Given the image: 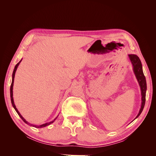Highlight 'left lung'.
<instances>
[{"mask_svg": "<svg viewBox=\"0 0 156 156\" xmlns=\"http://www.w3.org/2000/svg\"><path fill=\"white\" fill-rule=\"evenodd\" d=\"M129 57L131 60V62L133 64L134 73L136 75V77L138 80L139 85L140 87L141 90V95H142V105H141V108L139 112L138 115L136 118H137L140 113L142 112L146 101V78L143 73V66L141 64L140 60L139 58V56L136 55H129Z\"/></svg>", "mask_w": 156, "mask_h": 156, "instance_id": "1", "label": "left lung"}]
</instances>
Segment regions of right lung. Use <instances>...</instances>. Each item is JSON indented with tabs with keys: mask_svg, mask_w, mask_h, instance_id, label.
<instances>
[{
	"mask_svg": "<svg viewBox=\"0 0 156 156\" xmlns=\"http://www.w3.org/2000/svg\"><path fill=\"white\" fill-rule=\"evenodd\" d=\"M21 62V61H20V62H19L16 65V66H15V68H14V69H13V74H12V84H11V87H10V98H11V101H12V105H13V108H15V110L16 111V112H17V114H18V115L20 116V117H21V119L24 121L26 124H29V125H30V126H34V127H37V128H40V127H45V126H48V125H49V124H51V123H53V122L56 119H56H54V120H53L52 122H48V123H45V124H42V125H40V126H35V125H32V124H30L29 123H28V122L25 120V119L24 118H23L21 115V114L20 113V112L18 111V110L17 109V108H16V105H15V104H14V101H13V81H14V77H15V73H16V69H17V67H18V66H19V64H20V63Z\"/></svg>",
	"mask_w": 156,
	"mask_h": 156,
	"instance_id": "add662e5",
	"label": "right lung"
}]
</instances>
